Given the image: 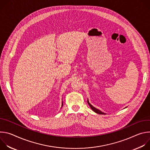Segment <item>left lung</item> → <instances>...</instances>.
Masks as SVG:
<instances>
[{
    "label": "left lung",
    "mask_w": 150,
    "mask_h": 150,
    "mask_svg": "<svg viewBox=\"0 0 150 150\" xmlns=\"http://www.w3.org/2000/svg\"><path fill=\"white\" fill-rule=\"evenodd\" d=\"M87 103H88V105L90 106V108H91V109L94 112H96V113H98V114H100V115H105V113H103V112H102L101 111H100V110H98V109H96V108H94V106H93L90 103V102H89V101H88V99L87 100Z\"/></svg>",
    "instance_id": "left-lung-1"
}]
</instances>
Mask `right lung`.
<instances>
[{
	"mask_svg": "<svg viewBox=\"0 0 150 150\" xmlns=\"http://www.w3.org/2000/svg\"><path fill=\"white\" fill-rule=\"evenodd\" d=\"M63 106V102H62V107Z\"/></svg>",
	"mask_w": 150,
	"mask_h": 150,
	"instance_id": "right-lung-1",
	"label": "right lung"
}]
</instances>
